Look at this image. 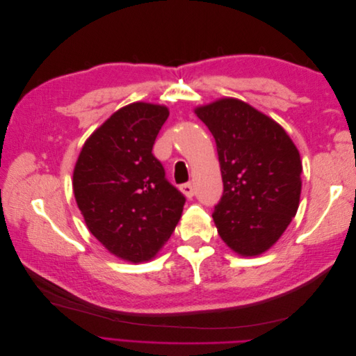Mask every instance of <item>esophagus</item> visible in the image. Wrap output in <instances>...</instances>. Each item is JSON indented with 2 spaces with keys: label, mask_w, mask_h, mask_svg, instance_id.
<instances>
[{
  "label": "esophagus",
  "mask_w": 356,
  "mask_h": 356,
  "mask_svg": "<svg viewBox=\"0 0 356 356\" xmlns=\"http://www.w3.org/2000/svg\"><path fill=\"white\" fill-rule=\"evenodd\" d=\"M181 191L184 193L186 197H188V199L195 196V188H193L191 182H186V184H182V186H181Z\"/></svg>",
  "instance_id": "1"
}]
</instances>
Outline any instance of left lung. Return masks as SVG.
<instances>
[{"instance_id":"obj_1","label":"left lung","mask_w":356,"mask_h":356,"mask_svg":"<svg viewBox=\"0 0 356 356\" xmlns=\"http://www.w3.org/2000/svg\"><path fill=\"white\" fill-rule=\"evenodd\" d=\"M217 143L222 196L212 218L221 239L243 257L267 251L298 209L301 160L284 129L239 99L199 106Z\"/></svg>"}]
</instances>
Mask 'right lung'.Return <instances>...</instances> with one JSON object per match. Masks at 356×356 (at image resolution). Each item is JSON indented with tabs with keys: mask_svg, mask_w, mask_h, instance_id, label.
Returning <instances> with one entry per match:
<instances>
[{
	"mask_svg": "<svg viewBox=\"0 0 356 356\" xmlns=\"http://www.w3.org/2000/svg\"><path fill=\"white\" fill-rule=\"evenodd\" d=\"M168 117L163 105L123 106L84 143L74 168V196L88 229L111 254L132 263L159 252L186 203L153 154Z\"/></svg>",
	"mask_w": 356,
	"mask_h": 356,
	"instance_id": "1",
	"label": "right lung"
}]
</instances>
